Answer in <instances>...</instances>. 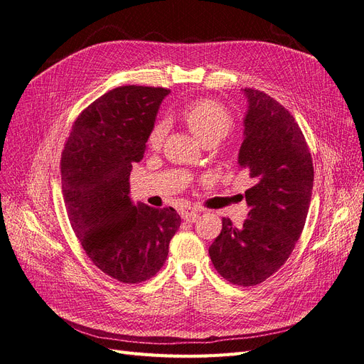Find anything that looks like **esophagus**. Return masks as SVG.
Returning a JSON list of instances; mask_svg holds the SVG:
<instances>
[{"mask_svg": "<svg viewBox=\"0 0 364 364\" xmlns=\"http://www.w3.org/2000/svg\"><path fill=\"white\" fill-rule=\"evenodd\" d=\"M179 214H181V217H182L183 220H188V222H194V220H196L197 217H199V211H197V209L193 208V206L181 208Z\"/></svg>", "mask_w": 364, "mask_h": 364, "instance_id": "34e87169", "label": "esophagus"}]
</instances>
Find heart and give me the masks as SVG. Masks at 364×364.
Instances as JSON below:
<instances>
[{"instance_id": "heart-1", "label": "heart", "mask_w": 364, "mask_h": 364, "mask_svg": "<svg viewBox=\"0 0 364 364\" xmlns=\"http://www.w3.org/2000/svg\"><path fill=\"white\" fill-rule=\"evenodd\" d=\"M186 127L202 144L218 142L232 129V118L226 109L214 100H199L188 105L182 114ZM168 132L165 121H158L150 130L147 144L150 149H159Z\"/></svg>"}]
</instances>
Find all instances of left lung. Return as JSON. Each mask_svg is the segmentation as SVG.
I'll return each instance as SVG.
<instances>
[{
    "mask_svg": "<svg viewBox=\"0 0 364 364\" xmlns=\"http://www.w3.org/2000/svg\"><path fill=\"white\" fill-rule=\"evenodd\" d=\"M247 111L238 167L253 186L247 218L235 228L223 218L209 257L222 277L241 287L261 284L281 269L299 240L311 202L314 170L293 115L267 94L246 87Z\"/></svg>",
    "mask_w": 364,
    "mask_h": 364,
    "instance_id": "obj_1",
    "label": "left lung"
}]
</instances>
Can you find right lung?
Instances as JSON below:
<instances>
[{
	"mask_svg": "<svg viewBox=\"0 0 364 364\" xmlns=\"http://www.w3.org/2000/svg\"><path fill=\"white\" fill-rule=\"evenodd\" d=\"M165 87L121 86L75 119L62 153V193L70 223L95 266L124 282L161 270L181 226L179 214L130 199L132 164L139 162Z\"/></svg>",
	"mask_w": 364,
	"mask_h": 364,
	"instance_id": "right-lung-1",
	"label": "right lung"
}]
</instances>
